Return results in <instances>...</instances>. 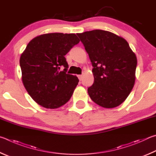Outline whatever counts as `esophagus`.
<instances>
[{"instance_id":"obj_1","label":"esophagus","mask_w":156,"mask_h":156,"mask_svg":"<svg viewBox=\"0 0 156 156\" xmlns=\"http://www.w3.org/2000/svg\"><path fill=\"white\" fill-rule=\"evenodd\" d=\"M78 78H79V80H80V81H81V80H82V79H83V76L81 75H78Z\"/></svg>"}]
</instances>
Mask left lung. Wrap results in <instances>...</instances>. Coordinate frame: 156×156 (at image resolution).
I'll use <instances>...</instances> for the list:
<instances>
[{"mask_svg": "<svg viewBox=\"0 0 156 156\" xmlns=\"http://www.w3.org/2000/svg\"><path fill=\"white\" fill-rule=\"evenodd\" d=\"M92 62L93 85L88 92L93 101L114 108L129 96L135 83L137 58L123 37L103 30L76 34Z\"/></svg>", "mask_w": 156, "mask_h": 156, "instance_id": "1", "label": "left lung"}]
</instances>
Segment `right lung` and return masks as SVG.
Segmentation results:
<instances>
[{"label":"right lung","mask_w":156,"mask_h":156,"mask_svg":"<svg viewBox=\"0 0 156 156\" xmlns=\"http://www.w3.org/2000/svg\"><path fill=\"white\" fill-rule=\"evenodd\" d=\"M80 41L75 34L51 33L38 35L27 44L20 58L22 81L37 104L56 109L70 100L79 80L66 73L64 56ZM62 66L64 70L59 71Z\"/></svg>","instance_id":"add662e5"}]
</instances>
